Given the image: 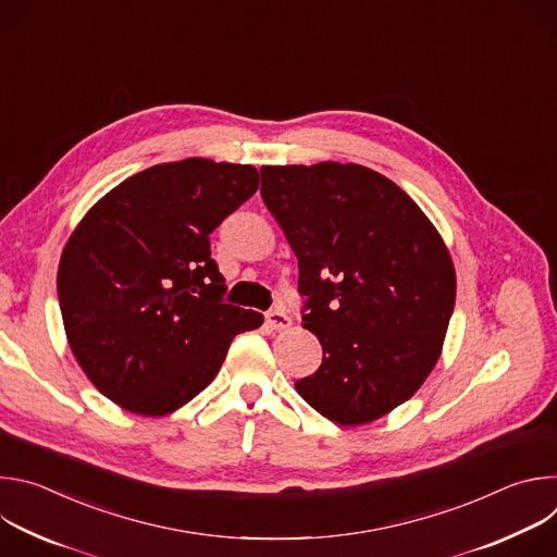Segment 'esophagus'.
Masks as SVG:
<instances>
[{
  "label": "esophagus",
  "mask_w": 557,
  "mask_h": 557,
  "mask_svg": "<svg viewBox=\"0 0 557 557\" xmlns=\"http://www.w3.org/2000/svg\"><path fill=\"white\" fill-rule=\"evenodd\" d=\"M267 324L273 331H286L290 326V317L282 308H273L267 312Z\"/></svg>",
  "instance_id": "esophagus-1"
}]
</instances>
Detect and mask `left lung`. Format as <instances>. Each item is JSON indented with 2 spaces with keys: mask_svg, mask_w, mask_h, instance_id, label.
<instances>
[{
  "mask_svg": "<svg viewBox=\"0 0 557 557\" xmlns=\"http://www.w3.org/2000/svg\"><path fill=\"white\" fill-rule=\"evenodd\" d=\"M262 200L297 256L301 326L324 350L295 381L337 425L406 404L436 366L456 299L441 233L389 178L355 163L264 165Z\"/></svg>",
  "mask_w": 557,
  "mask_h": 557,
  "instance_id": "left-lung-1",
  "label": "left lung"
}]
</instances>
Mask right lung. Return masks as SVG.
Instances as JSON below:
<instances>
[{
	"label": "right lung",
	"instance_id": "add662e5",
	"mask_svg": "<svg viewBox=\"0 0 557 557\" xmlns=\"http://www.w3.org/2000/svg\"><path fill=\"white\" fill-rule=\"evenodd\" d=\"M260 185L253 165L187 158L138 172L72 231L57 273L74 359L110 401L165 417L218 374L264 317L222 304L209 233Z\"/></svg>",
	"mask_w": 557,
	"mask_h": 557
}]
</instances>
